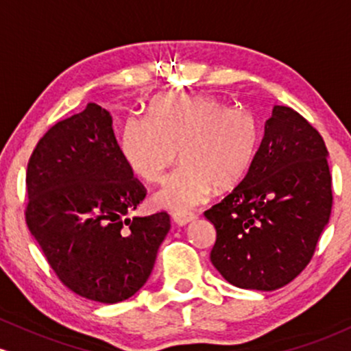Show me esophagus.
<instances>
[{"label": "esophagus", "mask_w": 351, "mask_h": 351, "mask_svg": "<svg viewBox=\"0 0 351 351\" xmlns=\"http://www.w3.org/2000/svg\"><path fill=\"white\" fill-rule=\"evenodd\" d=\"M172 220H174V223H177V226L182 227V226H187V223L194 222L195 215L194 214H180L179 212V214L172 215Z\"/></svg>", "instance_id": "esophagus-1"}]
</instances>
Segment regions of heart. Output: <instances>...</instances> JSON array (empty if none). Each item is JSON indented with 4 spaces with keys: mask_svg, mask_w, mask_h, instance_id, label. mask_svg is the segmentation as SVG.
Masks as SVG:
<instances>
[{
    "mask_svg": "<svg viewBox=\"0 0 351 351\" xmlns=\"http://www.w3.org/2000/svg\"><path fill=\"white\" fill-rule=\"evenodd\" d=\"M254 147L250 117L202 94H162L147 114H131L121 132V152L147 182H159L179 157L177 171L164 180L156 202L174 212L204 204L212 191H228L242 180Z\"/></svg>",
    "mask_w": 351,
    "mask_h": 351,
    "instance_id": "b5f03b06",
    "label": "heart"
}]
</instances>
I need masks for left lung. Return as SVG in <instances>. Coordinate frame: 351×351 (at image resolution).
<instances>
[{"instance_id": "left-lung-1", "label": "left lung", "mask_w": 351, "mask_h": 351, "mask_svg": "<svg viewBox=\"0 0 351 351\" xmlns=\"http://www.w3.org/2000/svg\"><path fill=\"white\" fill-rule=\"evenodd\" d=\"M326 156L305 117L274 106L247 174L204 212L217 232L210 262L228 283L270 292L308 265L332 212Z\"/></svg>"}]
</instances>
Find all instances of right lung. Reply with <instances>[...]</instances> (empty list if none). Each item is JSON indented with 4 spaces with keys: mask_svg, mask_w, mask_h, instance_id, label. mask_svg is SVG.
Returning a JSON list of instances; mask_svg holds the SVG:
<instances>
[{
    "mask_svg": "<svg viewBox=\"0 0 351 351\" xmlns=\"http://www.w3.org/2000/svg\"><path fill=\"white\" fill-rule=\"evenodd\" d=\"M26 223L62 285L101 303L147 282L167 212L129 219L145 189L124 160L112 117L89 102L39 139L26 171Z\"/></svg>",
    "mask_w": 351,
    "mask_h": 351,
    "instance_id": "right-lung-1",
    "label": "right lung"
}]
</instances>
